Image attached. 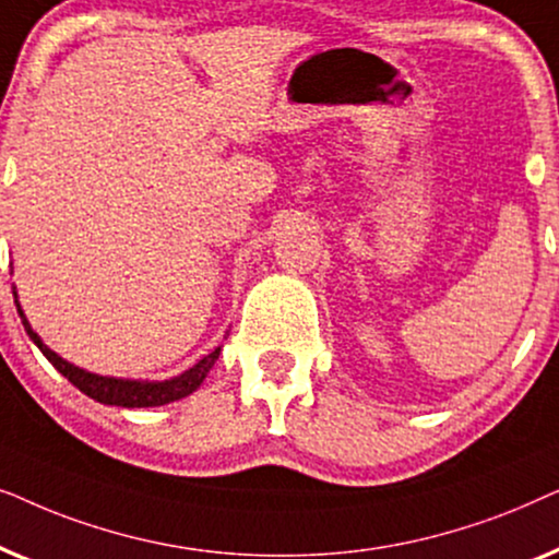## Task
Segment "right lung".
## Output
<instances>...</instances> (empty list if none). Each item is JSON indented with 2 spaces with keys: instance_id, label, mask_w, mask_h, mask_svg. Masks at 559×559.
Listing matches in <instances>:
<instances>
[{
  "instance_id": "add662e5",
  "label": "right lung",
  "mask_w": 559,
  "mask_h": 559,
  "mask_svg": "<svg viewBox=\"0 0 559 559\" xmlns=\"http://www.w3.org/2000/svg\"><path fill=\"white\" fill-rule=\"evenodd\" d=\"M17 295V293H14ZM17 302V300H14ZM17 312L22 318V325L37 348L43 350V356L56 366V369L63 373V377L71 381L75 389H81L83 394L91 396V400L102 402V404H114V407H159V404H170L178 402L182 396L193 394L198 386L203 384V379L209 377V371L213 369V364L218 361L221 348L211 350L209 356H203L193 369L182 371L180 377L165 379V381H140V379H114V377H98V373L83 371L79 366L68 364L66 358H60L56 350H50L45 346L40 335H37L33 328H29L25 312H22L20 302H17Z\"/></svg>"
}]
</instances>
